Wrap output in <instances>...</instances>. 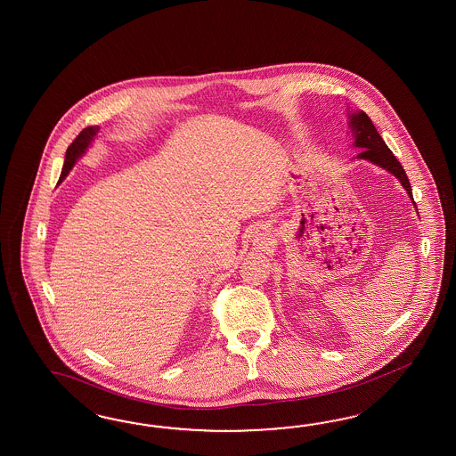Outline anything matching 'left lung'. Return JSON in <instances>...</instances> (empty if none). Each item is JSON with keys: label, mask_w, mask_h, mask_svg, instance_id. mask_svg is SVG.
Instances as JSON below:
<instances>
[{"label": "left lung", "mask_w": 456, "mask_h": 456, "mask_svg": "<svg viewBox=\"0 0 456 456\" xmlns=\"http://www.w3.org/2000/svg\"><path fill=\"white\" fill-rule=\"evenodd\" d=\"M348 118H350L352 134L355 135L354 146L362 149V151L358 152L357 159L370 160V162L380 166L383 169H387L388 173L394 174L395 177L405 187V191L408 192L410 199H413L411 187H410V181H408V177H406L405 169H403L402 164L396 160L394 152L385 144L382 135L379 134V131L375 129V126L370 121L369 116L363 111H358L352 112ZM413 204H415V202H413Z\"/></svg>", "instance_id": "left-lung-1"}]
</instances>
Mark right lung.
Here are the masks:
<instances>
[{
	"label": "right lung",
	"mask_w": 456,
	"mask_h": 456,
	"mask_svg": "<svg viewBox=\"0 0 456 456\" xmlns=\"http://www.w3.org/2000/svg\"><path fill=\"white\" fill-rule=\"evenodd\" d=\"M98 131V126H89V127H85L79 134L76 135V139L71 142V146L66 151V159H64V166H62V173L60 181H62V179L69 174L71 167L74 166V162L86 152L87 146L91 144V141L94 139V135H96Z\"/></svg>",
	"instance_id": "add662e5"
}]
</instances>
